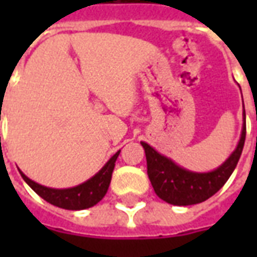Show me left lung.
Here are the masks:
<instances>
[{
	"label": "left lung",
	"mask_w": 257,
	"mask_h": 257,
	"mask_svg": "<svg viewBox=\"0 0 257 257\" xmlns=\"http://www.w3.org/2000/svg\"><path fill=\"white\" fill-rule=\"evenodd\" d=\"M246 136L245 108H243V125L238 146L232 154L215 171L198 173L187 171L156 151L151 146L142 142L147 160V175L156 194L165 202L178 206L194 205L204 202L224 186L237 167L242 153Z\"/></svg>",
	"instance_id": "obj_1"
}]
</instances>
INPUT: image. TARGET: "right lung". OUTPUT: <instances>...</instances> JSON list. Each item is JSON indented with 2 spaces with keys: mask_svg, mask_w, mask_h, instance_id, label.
I'll return each mask as SVG.
<instances>
[{
  "mask_svg": "<svg viewBox=\"0 0 257 257\" xmlns=\"http://www.w3.org/2000/svg\"><path fill=\"white\" fill-rule=\"evenodd\" d=\"M119 151H117L107 161L106 165L101 168L93 178H90L85 183L78 184L71 189H49V187L33 182L22 171L19 172L22 178L25 179L26 183L49 204L68 210L86 209V208H90L97 204L106 195L110 182H111V175L114 167H115V161L119 156Z\"/></svg>",
  "mask_w": 257,
  "mask_h": 257,
  "instance_id": "obj_1",
  "label": "right lung"
}]
</instances>
